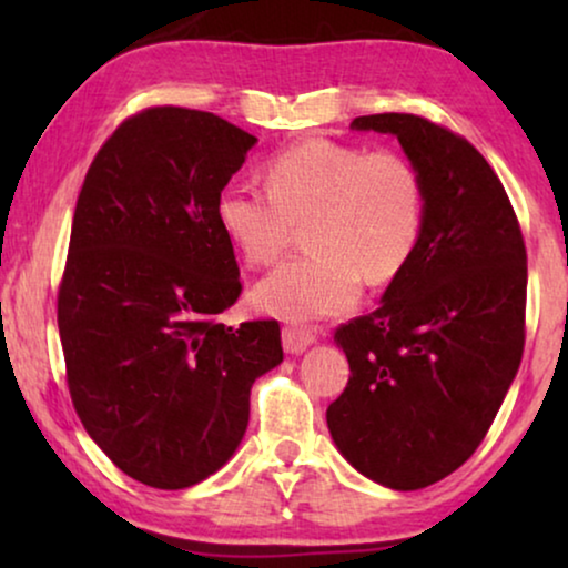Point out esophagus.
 Wrapping results in <instances>:
<instances>
[{"label": "esophagus", "instance_id": "34e87169", "mask_svg": "<svg viewBox=\"0 0 568 568\" xmlns=\"http://www.w3.org/2000/svg\"><path fill=\"white\" fill-rule=\"evenodd\" d=\"M282 341H284V348L290 354H300L305 352L310 344H315V333L310 328H302V325H286L282 331Z\"/></svg>", "mask_w": 568, "mask_h": 568}]
</instances>
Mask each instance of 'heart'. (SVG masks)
<instances>
[{
  "label": "heart",
  "mask_w": 568,
  "mask_h": 568,
  "mask_svg": "<svg viewBox=\"0 0 568 568\" xmlns=\"http://www.w3.org/2000/svg\"><path fill=\"white\" fill-rule=\"evenodd\" d=\"M268 191L232 181L214 201L230 245L268 266L305 227L313 253L261 278L253 305L284 321H323L346 313L369 286L395 282L414 258L426 227V181L408 154L305 139L266 162Z\"/></svg>",
  "instance_id": "heart-1"
}]
</instances>
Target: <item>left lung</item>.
<instances>
[{"label": "left lung", "instance_id": "1", "mask_svg": "<svg viewBox=\"0 0 568 568\" xmlns=\"http://www.w3.org/2000/svg\"><path fill=\"white\" fill-rule=\"evenodd\" d=\"M359 131L398 136L426 181V227L375 313L336 328L346 390L328 406L341 455L387 488L447 478L484 442L525 348L527 251L484 154L414 113H375Z\"/></svg>", "mask_w": 568, "mask_h": 568}]
</instances>
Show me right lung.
Here are the masks:
<instances>
[{"label": "right lung", "mask_w": 568, "mask_h": 568, "mask_svg": "<svg viewBox=\"0 0 568 568\" xmlns=\"http://www.w3.org/2000/svg\"><path fill=\"white\" fill-rule=\"evenodd\" d=\"M255 142L214 113L144 108L105 139L77 199L57 300L69 395L144 486L175 491L220 470L255 377L284 359L276 321H216L243 284L214 201Z\"/></svg>", "instance_id": "right-lung-1"}]
</instances>
